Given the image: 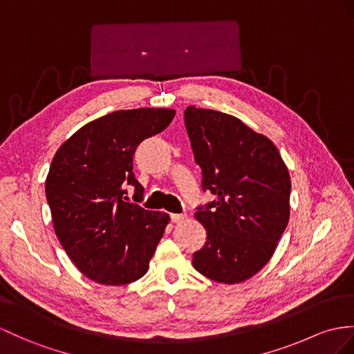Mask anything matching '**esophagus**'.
<instances>
[{"label":"esophagus","instance_id":"34e87169","mask_svg":"<svg viewBox=\"0 0 354 354\" xmlns=\"http://www.w3.org/2000/svg\"><path fill=\"white\" fill-rule=\"evenodd\" d=\"M169 218H171V222L180 223V222H183V221L186 219V214H176V213H171V214H169Z\"/></svg>","mask_w":354,"mask_h":354}]
</instances>
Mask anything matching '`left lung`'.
I'll return each instance as SVG.
<instances>
[{"mask_svg":"<svg viewBox=\"0 0 354 354\" xmlns=\"http://www.w3.org/2000/svg\"><path fill=\"white\" fill-rule=\"evenodd\" d=\"M185 124L203 191L216 196L196 207L207 239L192 264L212 281L243 282L269 263L287 228L288 169L277 145L236 117L187 106Z\"/></svg>","mask_w":354,"mask_h":354,"instance_id":"left-lung-1","label":"left lung"}]
</instances>
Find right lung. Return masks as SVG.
<instances>
[{
  "instance_id": "1",
  "label": "right lung",
  "mask_w": 354,
  "mask_h": 354,
  "mask_svg": "<svg viewBox=\"0 0 354 354\" xmlns=\"http://www.w3.org/2000/svg\"><path fill=\"white\" fill-rule=\"evenodd\" d=\"M168 108L123 109L82 126L55 153L45 192L54 230L81 273L105 286L142 278L169 216L129 203L125 187L135 178L133 154L147 138L167 129Z\"/></svg>"
}]
</instances>
